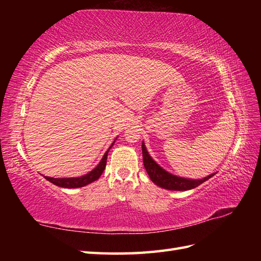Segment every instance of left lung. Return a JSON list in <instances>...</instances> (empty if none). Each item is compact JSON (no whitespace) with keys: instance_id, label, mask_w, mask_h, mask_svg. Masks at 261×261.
Instances as JSON below:
<instances>
[{"instance_id":"left-lung-1","label":"left lung","mask_w":261,"mask_h":261,"mask_svg":"<svg viewBox=\"0 0 261 261\" xmlns=\"http://www.w3.org/2000/svg\"><path fill=\"white\" fill-rule=\"evenodd\" d=\"M142 156H143V165H145V168L147 173L150 177V179L154 182V184L158 185L159 187H163L165 190L169 191H188L192 190V188H195L198 185H201L202 182L206 181L211 177L214 176V174L205 177L203 179H187V178H181V177H177L175 175L169 174L168 171L164 170L159 165L153 162L152 158L149 156L147 149L142 142Z\"/></svg>"}]
</instances>
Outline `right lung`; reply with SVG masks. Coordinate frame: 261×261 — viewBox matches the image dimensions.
<instances>
[{"mask_svg": "<svg viewBox=\"0 0 261 261\" xmlns=\"http://www.w3.org/2000/svg\"><path fill=\"white\" fill-rule=\"evenodd\" d=\"M114 143V142H113ZM113 143L111 145V147L113 146ZM111 147L109 148V150L111 149ZM109 150L104 153V156L102 158L101 162L94 168L91 173H88L82 177H76V178H53V177H47L45 176V178L53 182L54 185L59 186V187H65V188H77V187H83L86 186L91 182L95 181L99 178V176L102 175L103 170L105 169V166H107V159H108V153Z\"/></svg>", "mask_w": 261, "mask_h": 261, "instance_id": "obj_1", "label": "right lung"}]
</instances>
